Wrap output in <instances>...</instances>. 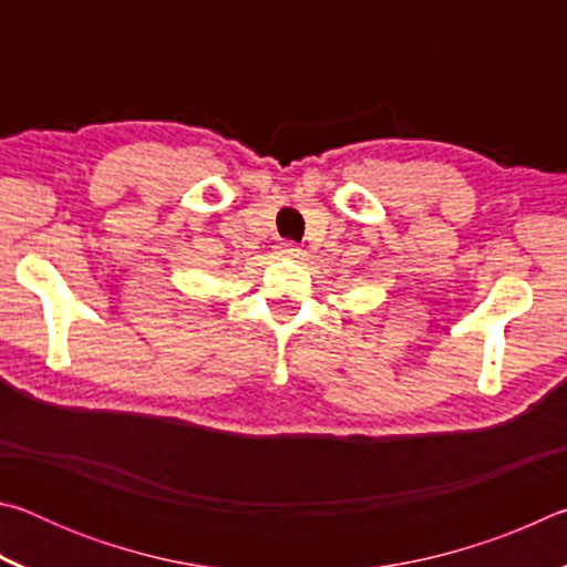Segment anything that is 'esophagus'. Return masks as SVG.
<instances>
[{
	"label": "esophagus",
	"mask_w": 567,
	"mask_h": 567,
	"mask_svg": "<svg viewBox=\"0 0 567 567\" xmlns=\"http://www.w3.org/2000/svg\"><path fill=\"white\" fill-rule=\"evenodd\" d=\"M277 249H280L282 255H297V252H300V247H297L295 243H280V245H277Z\"/></svg>",
	"instance_id": "obj_1"
}]
</instances>
